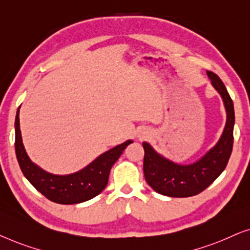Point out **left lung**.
I'll list each match as a JSON object with an SVG mask.
<instances>
[{"mask_svg":"<svg viewBox=\"0 0 250 250\" xmlns=\"http://www.w3.org/2000/svg\"><path fill=\"white\" fill-rule=\"evenodd\" d=\"M212 85L222 97L227 111V124L215 146L202 159L188 165L177 164L155 152L148 143H143L144 175L150 187L168 197H190L208 187L226 168L233 146L234 108L233 102L222 80L212 71H207Z\"/></svg>","mask_w":250,"mask_h":250,"instance_id":"obj_1","label":"left lung"}]
</instances>
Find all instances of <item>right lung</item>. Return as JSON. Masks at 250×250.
<instances>
[{"instance_id":"right-lung-1","label":"right lung","mask_w":250,"mask_h":250,"mask_svg":"<svg viewBox=\"0 0 250 250\" xmlns=\"http://www.w3.org/2000/svg\"><path fill=\"white\" fill-rule=\"evenodd\" d=\"M16 155L21 171L28 181L47 199L58 204H78L94 198L106 187L111 167L132 143L126 140L121 145L102 154L85 168L68 175H55L42 170L33 163L24 150L21 138L19 110L16 117Z\"/></svg>"}]
</instances>
